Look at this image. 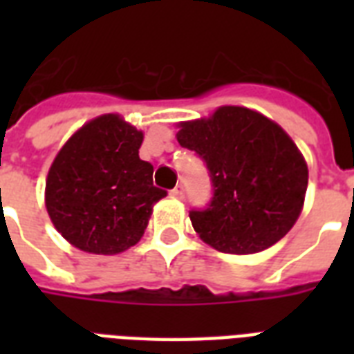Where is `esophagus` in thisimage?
Masks as SVG:
<instances>
[{
    "mask_svg": "<svg viewBox=\"0 0 354 354\" xmlns=\"http://www.w3.org/2000/svg\"><path fill=\"white\" fill-rule=\"evenodd\" d=\"M183 194H185V189H183V185H176V187H174L171 191L172 198H180V200H182Z\"/></svg>",
    "mask_w": 354,
    "mask_h": 354,
    "instance_id": "34e87169",
    "label": "esophagus"
}]
</instances>
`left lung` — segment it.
Here are the masks:
<instances>
[{
    "label": "left lung",
    "mask_w": 354,
    "mask_h": 354,
    "mask_svg": "<svg viewBox=\"0 0 354 354\" xmlns=\"http://www.w3.org/2000/svg\"><path fill=\"white\" fill-rule=\"evenodd\" d=\"M178 143L209 171L213 198L189 213L194 232L218 252H263L296 224L308 183L305 158L277 124L242 106L180 122Z\"/></svg>",
    "instance_id": "left-lung-1"
}]
</instances>
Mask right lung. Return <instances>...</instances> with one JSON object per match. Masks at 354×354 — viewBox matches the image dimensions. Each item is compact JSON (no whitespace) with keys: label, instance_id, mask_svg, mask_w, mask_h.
I'll return each instance as SVG.
<instances>
[{"label":"right lung","instance_id":"obj_1","mask_svg":"<svg viewBox=\"0 0 354 354\" xmlns=\"http://www.w3.org/2000/svg\"><path fill=\"white\" fill-rule=\"evenodd\" d=\"M143 132L118 113L91 119L66 141L46 180L49 218L82 252L115 255L138 244L167 196L139 158Z\"/></svg>","mask_w":354,"mask_h":354}]
</instances>
